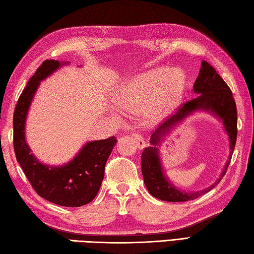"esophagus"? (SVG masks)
Segmentation results:
<instances>
[{"instance_id":"34e87169","label":"esophagus","mask_w":254,"mask_h":254,"mask_svg":"<svg viewBox=\"0 0 254 254\" xmlns=\"http://www.w3.org/2000/svg\"><path fill=\"white\" fill-rule=\"evenodd\" d=\"M131 138L133 139V141H135L136 147L139 148V149H142V148L146 146L145 138H143L142 133H140V132H132L131 133Z\"/></svg>"}]
</instances>
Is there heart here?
<instances>
[{
  "label": "heart",
  "mask_w": 254,
  "mask_h": 254,
  "mask_svg": "<svg viewBox=\"0 0 254 254\" xmlns=\"http://www.w3.org/2000/svg\"><path fill=\"white\" fill-rule=\"evenodd\" d=\"M183 87V75L178 70L168 71L164 68L151 70L138 77L127 86L121 95L123 105L131 103L146 104L155 98L156 106L165 109L172 106L178 99Z\"/></svg>",
  "instance_id": "1"
}]
</instances>
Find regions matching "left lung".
Instances as JSON below:
<instances>
[{
    "instance_id": "1",
    "label": "left lung",
    "mask_w": 254,
    "mask_h": 254,
    "mask_svg": "<svg viewBox=\"0 0 254 254\" xmlns=\"http://www.w3.org/2000/svg\"><path fill=\"white\" fill-rule=\"evenodd\" d=\"M193 90L199 94L197 97L185 103L180 106L174 116L167 119L165 123L158 127L151 135L150 142L152 147L145 148L141 152V172L148 191L154 197L170 202H183L189 200L197 199L200 195L207 193L208 191L213 189L226 175L229 165H230L231 157L236 147L237 136H238V117H237V105L232 96L231 89L229 88L227 83L222 79L216 69H214L208 62L202 61L201 68L199 71L198 78L195 79L193 85ZM198 109L211 111L223 119L225 127L231 139V157L227 162L226 167L222 176L209 189L198 191V193H184L178 190L174 186L169 184V182L162 172L160 165L159 154L155 146L160 142L162 136L169 130L171 126L180 119Z\"/></svg>"
}]
</instances>
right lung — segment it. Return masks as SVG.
Instances as JSON below:
<instances>
[{
	"label": "right lung",
	"instance_id": "add662e5",
	"mask_svg": "<svg viewBox=\"0 0 254 254\" xmlns=\"http://www.w3.org/2000/svg\"><path fill=\"white\" fill-rule=\"evenodd\" d=\"M61 66L46 60L26 84L14 109L13 145L16 160L38 195L63 207H82L96 197L105 174V165L117 139L89 141L67 165H43L31 154L25 140V119L41 80Z\"/></svg>",
	"mask_w": 254,
	"mask_h": 254
}]
</instances>
